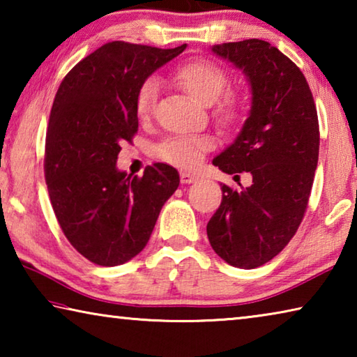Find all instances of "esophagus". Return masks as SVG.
<instances>
[{
    "label": "esophagus",
    "instance_id": "esophagus-1",
    "mask_svg": "<svg viewBox=\"0 0 357 357\" xmlns=\"http://www.w3.org/2000/svg\"><path fill=\"white\" fill-rule=\"evenodd\" d=\"M197 179H198V176H195V174H190L187 172L181 173V183L183 184H192V183H195Z\"/></svg>",
    "mask_w": 357,
    "mask_h": 357
}]
</instances>
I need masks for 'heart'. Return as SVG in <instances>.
I'll use <instances>...</instances> for the list:
<instances>
[{
	"label": "heart",
	"mask_w": 357,
	"mask_h": 357,
	"mask_svg": "<svg viewBox=\"0 0 357 357\" xmlns=\"http://www.w3.org/2000/svg\"><path fill=\"white\" fill-rule=\"evenodd\" d=\"M174 80L184 91L202 105H213L228 89V75L219 66L208 59H192L174 72ZM159 82L148 78L138 88L135 99L137 116L148 119L154 110ZM217 116L225 124H231L239 118L238 102L227 98L217 108ZM214 142L208 135H174L157 146V155L162 160L181 168H195L204 154L213 149Z\"/></svg>",
	"instance_id": "1"
}]
</instances>
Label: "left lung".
<instances>
[{
    "mask_svg": "<svg viewBox=\"0 0 357 357\" xmlns=\"http://www.w3.org/2000/svg\"><path fill=\"white\" fill-rule=\"evenodd\" d=\"M211 52L243 70L252 93L243 129L213 164L250 173L252 184L222 185L206 231L223 261L253 269L283 250L304 217L318 164L317 107L304 74L269 42H227Z\"/></svg>",
    "mask_w": 357,
    "mask_h": 357,
    "instance_id": "obj_1",
    "label": "left lung"
}]
</instances>
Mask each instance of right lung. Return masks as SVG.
I'll list each match as a JSON object with an SVG mask.
<instances>
[{
  "instance_id": "right-lung-1",
  "label": "right lung",
  "mask_w": 357,
  "mask_h": 357,
  "mask_svg": "<svg viewBox=\"0 0 357 357\" xmlns=\"http://www.w3.org/2000/svg\"><path fill=\"white\" fill-rule=\"evenodd\" d=\"M185 47L108 42L59 84L45 140L47 189L66 238L94 264L119 266L138 255L178 189L176 168L154 164L132 178L116 160L138 130V88Z\"/></svg>"
}]
</instances>
